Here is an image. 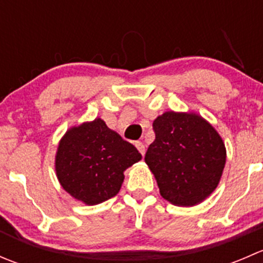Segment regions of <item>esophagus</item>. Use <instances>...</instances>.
<instances>
[{"instance_id":"34e87169","label":"esophagus","mask_w":263,"mask_h":263,"mask_svg":"<svg viewBox=\"0 0 263 263\" xmlns=\"http://www.w3.org/2000/svg\"><path fill=\"white\" fill-rule=\"evenodd\" d=\"M136 147H137V150L140 151V154H141V155H144V154H145V151H146V148H145V145H144V142H141V141L136 142Z\"/></svg>"}]
</instances>
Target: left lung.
Segmentation results:
<instances>
[{"instance_id": "left-lung-1", "label": "left lung", "mask_w": 263, "mask_h": 263, "mask_svg": "<svg viewBox=\"0 0 263 263\" xmlns=\"http://www.w3.org/2000/svg\"><path fill=\"white\" fill-rule=\"evenodd\" d=\"M155 140L145 163L161 197L177 206H195L214 192L221 179L227 148L216 129L193 112H169L153 122Z\"/></svg>"}]
</instances>
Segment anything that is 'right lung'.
<instances>
[{
	"instance_id": "add662e5",
	"label": "right lung",
	"mask_w": 263,
	"mask_h": 263,
	"mask_svg": "<svg viewBox=\"0 0 263 263\" xmlns=\"http://www.w3.org/2000/svg\"><path fill=\"white\" fill-rule=\"evenodd\" d=\"M132 144L108 128L102 118L66 131L55 153V176L63 190L87 206L115 197L124 171L141 160Z\"/></svg>"
}]
</instances>
